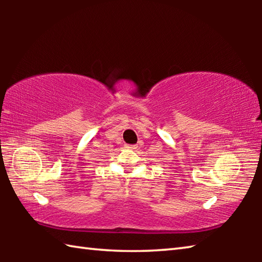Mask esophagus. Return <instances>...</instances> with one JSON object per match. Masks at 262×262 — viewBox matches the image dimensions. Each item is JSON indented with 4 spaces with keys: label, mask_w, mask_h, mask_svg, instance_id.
I'll return each instance as SVG.
<instances>
[{
    "label": "esophagus",
    "mask_w": 262,
    "mask_h": 262,
    "mask_svg": "<svg viewBox=\"0 0 262 262\" xmlns=\"http://www.w3.org/2000/svg\"><path fill=\"white\" fill-rule=\"evenodd\" d=\"M127 148L128 149H136L137 147H136V145H127Z\"/></svg>",
    "instance_id": "34e87169"
}]
</instances>
